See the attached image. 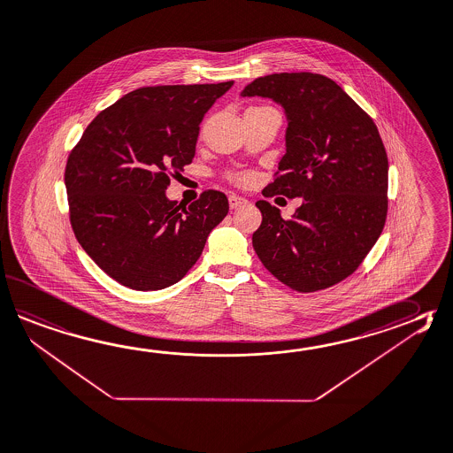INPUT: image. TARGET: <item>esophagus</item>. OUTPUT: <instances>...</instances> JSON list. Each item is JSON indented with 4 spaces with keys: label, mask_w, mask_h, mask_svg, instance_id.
<instances>
[{
    "label": "esophagus",
    "mask_w": 453,
    "mask_h": 453,
    "mask_svg": "<svg viewBox=\"0 0 453 453\" xmlns=\"http://www.w3.org/2000/svg\"><path fill=\"white\" fill-rule=\"evenodd\" d=\"M249 203V200H245L243 196H239V195H229V206H231L232 210L234 208H239V206H243V204Z\"/></svg>",
    "instance_id": "1"
}]
</instances>
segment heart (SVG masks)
Listing matches in <instances>:
<instances>
[{
  "instance_id": "b5f03b06",
  "label": "heart",
  "mask_w": 453,
  "mask_h": 453,
  "mask_svg": "<svg viewBox=\"0 0 453 453\" xmlns=\"http://www.w3.org/2000/svg\"><path fill=\"white\" fill-rule=\"evenodd\" d=\"M249 110L250 111H263V110H273V108H269V106H251ZM227 177H229L231 182L237 185H247L250 182V179H251L249 173H231V174H227Z\"/></svg>"
}]
</instances>
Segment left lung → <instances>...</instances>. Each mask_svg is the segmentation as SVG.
<instances>
[{"label":"left lung","instance_id":"8db88e82","mask_svg":"<svg viewBox=\"0 0 453 453\" xmlns=\"http://www.w3.org/2000/svg\"><path fill=\"white\" fill-rule=\"evenodd\" d=\"M286 110L287 153L266 196H302L290 219L259 200L253 249L277 280L316 292L353 274L388 218V161L378 127L333 79L280 73L249 83Z\"/></svg>","mask_w":453,"mask_h":453}]
</instances>
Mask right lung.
Segmentation results:
<instances>
[{
  "label": "right lung",
  "mask_w": 453,
  "mask_h": 453,
  "mask_svg": "<svg viewBox=\"0 0 453 453\" xmlns=\"http://www.w3.org/2000/svg\"><path fill=\"white\" fill-rule=\"evenodd\" d=\"M232 85L137 88L96 114L71 150L65 182L75 239L122 286L179 282L229 211L218 190L188 206L169 202L165 190L192 163L204 112Z\"/></svg>",
  "instance_id": "obj_1"
}]
</instances>
